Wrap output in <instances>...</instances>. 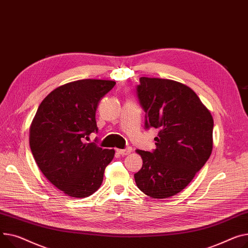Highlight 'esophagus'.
<instances>
[{"label": "esophagus", "mask_w": 248, "mask_h": 248, "mask_svg": "<svg viewBox=\"0 0 248 248\" xmlns=\"http://www.w3.org/2000/svg\"><path fill=\"white\" fill-rule=\"evenodd\" d=\"M117 152L122 155H127L131 153V147H126V148H124V150H118Z\"/></svg>", "instance_id": "34e87169"}]
</instances>
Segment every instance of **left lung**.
<instances>
[{
    "label": "left lung",
    "instance_id": "8db88e82",
    "mask_svg": "<svg viewBox=\"0 0 248 248\" xmlns=\"http://www.w3.org/2000/svg\"><path fill=\"white\" fill-rule=\"evenodd\" d=\"M136 93L145 112L144 128L158 129L155 150L137 151L143 164L135 173L136 184L153 199H167L186 187L209 158L213 120L196 93L180 82L141 77Z\"/></svg>",
    "mask_w": 248,
    "mask_h": 248
}]
</instances>
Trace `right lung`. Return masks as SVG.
<instances>
[{
	"label": "right lung",
	"instance_id": "obj_1",
	"mask_svg": "<svg viewBox=\"0 0 248 248\" xmlns=\"http://www.w3.org/2000/svg\"><path fill=\"white\" fill-rule=\"evenodd\" d=\"M114 85L86 78L61 86L44 98L32 120V156L46 179L69 196L84 199L95 192L114 156L113 150L85 141L97 133V106Z\"/></svg>",
	"mask_w": 248,
	"mask_h": 248
}]
</instances>
